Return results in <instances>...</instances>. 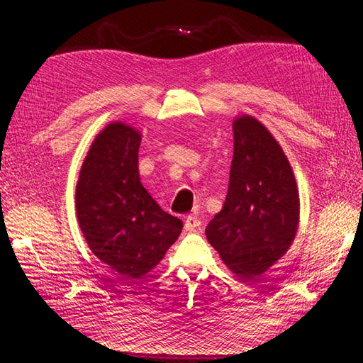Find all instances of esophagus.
<instances>
[{"instance_id": "esophagus-1", "label": "esophagus", "mask_w": 363, "mask_h": 363, "mask_svg": "<svg viewBox=\"0 0 363 363\" xmlns=\"http://www.w3.org/2000/svg\"><path fill=\"white\" fill-rule=\"evenodd\" d=\"M199 226H201V221L195 215H189V217H186V221H184V228L187 230H196L199 229Z\"/></svg>"}]
</instances>
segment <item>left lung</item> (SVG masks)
I'll return each mask as SVG.
<instances>
[{
    "label": "left lung",
    "mask_w": 363,
    "mask_h": 363,
    "mask_svg": "<svg viewBox=\"0 0 363 363\" xmlns=\"http://www.w3.org/2000/svg\"><path fill=\"white\" fill-rule=\"evenodd\" d=\"M233 130L226 201L207 225L206 237L229 269L251 279L290 248L299 223V195L287 157L259 120L242 115Z\"/></svg>",
    "instance_id": "1"
}]
</instances>
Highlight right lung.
<instances>
[{"instance_id":"obj_1","label":"right lung","mask_w":363,"mask_h":363,"mask_svg":"<svg viewBox=\"0 0 363 363\" xmlns=\"http://www.w3.org/2000/svg\"><path fill=\"white\" fill-rule=\"evenodd\" d=\"M140 140L125 123L107 125L91 143L76 186V213L91 252L126 279L151 272L182 229L142 186Z\"/></svg>"}]
</instances>
